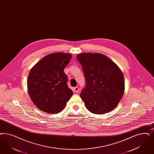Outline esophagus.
Here are the masks:
<instances>
[{
	"mask_svg": "<svg viewBox=\"0 0 154 154\" xmlns=\"http://www.w3.org/2000/svg\"><path fill=\"white\" fill-rule=\"evenodd\" d=\"M79 90L80 89H79V88L78 86L74 87V88H73V91H74V93H77L79 92Z\"/></svg>",
	"mask_w": 154,
	"mask_h": 154,
	"instance_id": "1",
	"label": "esophagus"
}]
</instances>
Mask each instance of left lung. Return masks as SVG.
I'll list each match as a JSON object with an SVG mask.
<instances>
[{
	"mask_svg": "<svg viewBox=\"0 0 154 154\" xmlns=\"http://www.w3.org/2000/svg\"><path fill=\"white\" fill-rule=\"evenodd\" d=\"M77 58L82 66L86 81L80 97L86 109L96 114L112 111L124 93L122 71L110 58L101 53H81Z\"/></svg>",
	"mask_w": 154,
	"mask_h": 154,
	"instance_id": "left-lung-1",
	"label": "left lung"
}]
</instances>
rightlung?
Instances as JSON below:
<instances>
[{
  "label": "right lung",
  "instance_id": "obj_1",
  "mask_svg": "<svg viewBox=\"0 0 154 154\" xmlns=\"http://www.w3.org/2000/svg\"><path fill=\"white\" fill-rule=\"evenodd\" d=\"M72 57L69 53H51L31 69L27 80L28 91L32 102L40 110L50 114L58 113L73 95L64 71Z\"/></svg>",
  "mask_w": 154,
  "mask_h": 154
}]
</instances>
